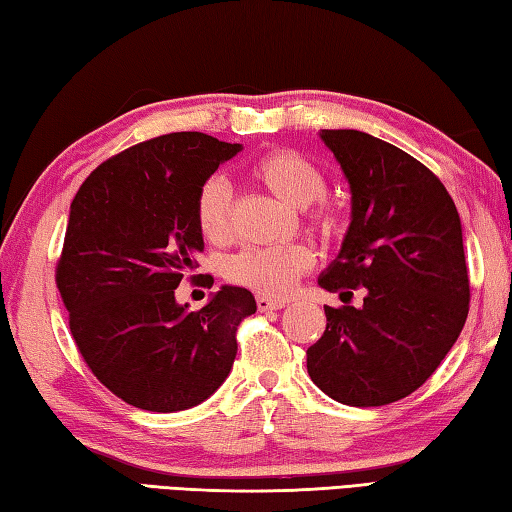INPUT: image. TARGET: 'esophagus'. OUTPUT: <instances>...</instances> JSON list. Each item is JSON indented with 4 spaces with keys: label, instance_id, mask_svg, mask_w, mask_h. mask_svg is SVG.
<instances>
[{
    "label": "esophagus",
    "instance_id": "1",
    "mask_svg": "<svg viewBox=\"0 0 512 512\" xmlns=\"http://www.w3.org/2000/svg\"><path fill=\"white\" fill-rule=\"evenodd\" d=\"M256 305L260 312H276V310H283L287 305L285 301H276V298H269V296H258L256 298Z\"/></svg>",
    "mask_w": 512,
    "mask_h": 512
}]
</instances>
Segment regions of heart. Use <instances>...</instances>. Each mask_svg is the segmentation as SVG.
Returning <instances> with one entry per match:
<instances>
[{
    "label": "heart",
    "instance_id": "1",
    "mask_svg": "<svg viewBox=\"0 0 512 512\" xmlns=\"http://www.w3.org/2000/svg\"><path fill=\"white\" fill-rule=\"evenodd\" d=\"M254 176L269 191L292 207H310L327 191L323 169L298 151H272L254 165ZM198 227L211 243H225L234 231V189L220 173L202 182L196 196ZM323 231L336 227L332 211L321 209L314 216ZM314 263L312 252L301 243L247 247L227 260V276L267 296H285L294 289L298 276Z\"/></svg>",
    "mask_w": 512,
    "mask_h": 512
}]
</instances>
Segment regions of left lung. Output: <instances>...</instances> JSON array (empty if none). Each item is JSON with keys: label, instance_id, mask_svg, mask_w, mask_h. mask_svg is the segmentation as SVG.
Listing matches in <instances>:
<instances>
[{"label": "left lung", "instance_id": "left-lung-1", "mask_svg": "<svg viewBox=\"0 0 512 512\" xmlns=\"http://www.w3.org/2000/svg\"><path fill=\"white\" fill-rule=\"evenodd\" d=\"M318 136L352 194L341 252L318 285L365 287V298L361 307L325 305L327 327L307 350V372L345 406H385L421 388L464 330L461 220L441 180L406 151L354 129Z\"/></svg>", "mask_w": 512, "mask_h": 512}]
</instances>
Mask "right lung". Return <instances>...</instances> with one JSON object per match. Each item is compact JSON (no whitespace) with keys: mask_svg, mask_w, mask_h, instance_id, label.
I'll return each instance as SVG.
<instances>
[{"mask_svg":"<svg viewBox=\"0 0 512 512\" xmlns=\"http://www.w3.org/2000/svg\"><path fill=\"white\" fill-rule=\"evenodd\" d=\"M238 151L207 133H169L102 162L71 202L57 289L86 365L131 406L194 408L234 365L252 292L223 285L191 312L176 287L205 249L198 189Z\"/></svg>","mask_w":512,"mask_h":512,"instance_id":"obj_1","label":"right lung"}]
</instances>
